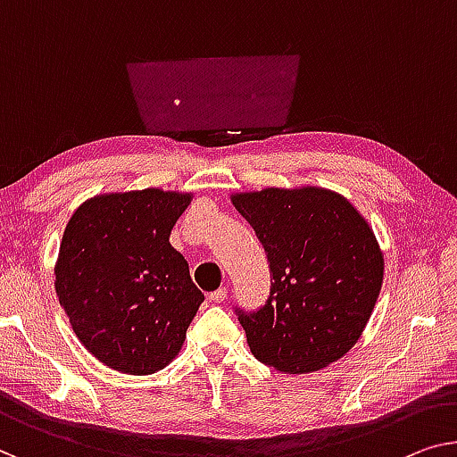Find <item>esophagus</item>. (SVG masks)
Returning a JSON list of instances; mask_svg holds the SVG:
<instances>
[{
    "mask_svg": "<svg viewBox=\"0 0 457 457\" xmlns=\"http://www.w3.org/2000/svg\"><path fill=\"white\" fill-rule=\"evenodd\" d=\"M209 299L213 303H223L228 299V289L226 287H220L217 291H213V294H209Z\"/></svg>",
    "mask_w": 457,
    "mask_h": 457,
    "instance_id": "esophagus-1",
    "label": "esophagus"
}]
</instances>
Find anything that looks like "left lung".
Returning a JSON list of instances; mask_svg holds the SVG:
<instances>
[{
  "label": "left lung",
  "mask_w": 457,
  "mask_h": 457,
  "mask_svg": "<svg viewBox=\"0 0 457 457\" xmlns=\"http://www.w3.org/2000/svg\"><path fill=\"white\" fill-rule=\"evenodd\" d=\"M270 267V295L237 310L258 361L310 373L349 353L370 322L384 281V254L365 217L322 187L234 193Z\"/></svg>",
  "instance_id": "8db88e82"
}]
</instances>
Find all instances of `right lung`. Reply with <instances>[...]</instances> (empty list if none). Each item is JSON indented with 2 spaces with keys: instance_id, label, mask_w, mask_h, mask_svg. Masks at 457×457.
Instances as JSON below:
<instances>
[{
  "instance_id": "right-lung-1",
  "label": "right lung",
  "mask_w": 457,
  "mask_h": 457,
  "mask_svg": "<svg viewBox=\"0 0 457 457\" xmlns=\"http://www.w3.org/2000/svg\"><path fill=\"white\" fill-rule=\"evenodd\" d=\"M190 201L162 188L106 193L67 223L54 289L79 343L111 370L147 376L182 349L205 299L170 244Z\"/></svg>"
}]
</instances>
